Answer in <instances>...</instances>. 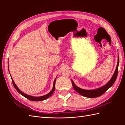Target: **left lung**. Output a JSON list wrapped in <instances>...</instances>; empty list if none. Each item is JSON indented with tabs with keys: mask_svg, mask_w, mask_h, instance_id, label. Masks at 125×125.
I'll use <instances>...</instances> for the list:
<instances>
[{
	"mask_svg": "<svg viewBox=\"0 0 125 125\" xmlns=\"http://www.w3.org/2000/svg\"><path fill=\"white\" fill-rule=\"evenodd\" d=\"M118 65H119V57L118 54V61H117V66L116 68L115 71L113 74L112 78L110 79L106 84L103 85V86L100 87V88H97L94 90H84L81 88H79L76 85L74 84L73 80H71L72 84L73 87L74 89L76 91L79 93L81 95L90 98H94L99 97L102 94H103L106 91L111 88V87L114 83V82L116 80V79L117 77V74H118Z\"/></svg>",
	"mask_w": 125,
	"mask_h": 125,
	"instance_id": "obj_1",
	"label": "left lung"
}]
</instances>
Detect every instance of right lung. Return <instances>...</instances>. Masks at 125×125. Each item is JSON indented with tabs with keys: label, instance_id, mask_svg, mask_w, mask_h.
Returning <instances> with one entry per match:
<instances>
[{
	"label": "right lung",
	"instance_id": "obj_1",
	"mask_svg": "<svg viewBox=\"0 0 125 125\" xmlns=\"http://www.w3.org/2000/svg\"><path fill=\"white\" fill-rule=\"evenodd\" d=\"M8 67H9V66H8ZM9 73H10L9 70ZM10 76H11V75H10ZM11 79H12V83L13 84V86H14V87L15 88V89H16L17 90V91L20 94H21L22 96H23L24 97L27 98L28 99L31 100V101H43V100H45L47 99V98L50 97L52 95V94L53 93V92H54V91H55V82H56V79L57 77H56V79L54 80V83H53V87H52V89L51 90V91L50 93H48V94H46V95H43V96H38V97L33 96H31V95H28V94H26L23 93V92H22L18 88L17 86L16 85V84H15V83H14V81L13 80L12 77H11Z\"/></svg>",
	"mask_w": 125,
	"mask_h": 125
}]
</instances>
